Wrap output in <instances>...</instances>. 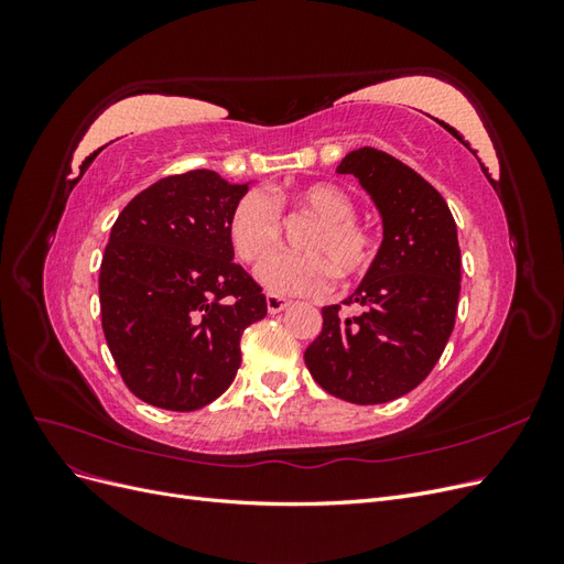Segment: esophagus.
<instances>
[{
	"label": "esophagus",
	"mask_w": 564,
	"mask_h": 564,
	"mask_svg": "<svg viewBox=\"0 0 564 564\" xmlns=\"http://www.w3.org/2000/svg\"><path fill=\"white\" fill-rule=\"evenodd\" d=\"M289 303H292V301L282 299V296H275V294H268V296H265V305H268V313H270V315H278V313L286 311Z\"/></svg>",
	"instance_id": "obj_1"
}]
</instances>
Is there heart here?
<instances>
[{"mask_svg":"<svg viewBox=\"0 0 564 564\" xmlns=\"http://www.w3.org/2000/svg\"><path fill=\"white\" fill-rule=\"evenodd\" d=\"M289 207L311 216L313 226L303 230L299 251L272 253L282 224L280 214L263 193L251 191L237 199L228 218V237L245 263L261 261L256 278L275 296L319 294L332 284V278L350 280L362 275L371 265L377 242L371 230L355 218L352 197L334 183H311L289 195Z\"/></svg>","mask_w":564,"mask_h":564,"instance_id":"1","label":"heart"}]
</instances>
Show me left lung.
Here are the masks:
<instances>
[{"instance_id": "obj_1", "label": "left lung", "mask_w": 564, "mask_h": 564, "mask_svg": "<svg viewBox=\"0 0 564 564\" xmlns=\"http://www.w3.org/2000/svg\"><path fill=\"white\" fill-rule=\"evenodd\" d=\"M338 174H352L383 220V242L360 286L322 308V332L305 367L334 398L383 404L414 390L437 365L454 329L460 249L454 216L414 169L377 148L352 150Z\"/></svg>"}]
</instances>
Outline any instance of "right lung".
<instances>
[{
  "mask_svg": "<svg viewBox=\"0 0 564 564\" xmlns=\"http://www.w3.org/2000/svg\"><path fill=\"white\" fill-rule=\"evenodd\" d=\"M247 191L209 169L166 176L135 195L110 230L100 322L127 388L152 406L195 412L224 395L242 362L245 329L268 313L228 237Z\"/></svg>",
  "mask_w": 564,
  "mask_h": 564,
  "instance_id": "add662e5",
  "label": "right lung"
}]
</instances>
